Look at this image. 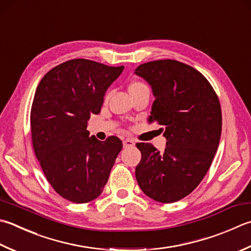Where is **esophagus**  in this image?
Returning a JSON list of instances; mask_svg holds the SVG:
<instances>
[{"label": "esophagus", "instance_id": "34e87169", "mask_svg": "<svg viewBox=\"0 0 251 251\" xmlns=\"http://www.w3.org/2000/svg\"><path fill=\"white\" fill-rule=\"evenodd\" d=\"M123 146H124V148H129V147H134L135 141L132 139H125L124 141H123Z\"/></svg>", "mask_w": 251, "mask_h": 251}]
</instances>
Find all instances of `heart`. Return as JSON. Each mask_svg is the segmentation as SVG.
I'll return each mask as SVG.
<instances>
[{
  "instance_id": "obj_1",
  "label": "heart",
  "mask_w": 251,
  "mask_h": 251,
  "mask_svg": "<svg viewBox=\"0 0 251 251\" xmlns=\"http://www.w3.org/2000/svg\"><path fill=\"white\" fill-rule=\"evenodd\" d=\"M144 86H145L144 83L138 82V81L132 82L131 85H130V87H129V92H130V91H132V90H135V89H138V88H141V87H144Z\"/></svg>"
}]
</instances>
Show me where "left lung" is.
I'll return each mask as SVG.
<instances>
[{"label": "left lung", "instance_id": "8db88e82", "mask_svg": "<svg viewBox=\"0 0 251 251\" xmlns=\"http://www.w3.org/2000/svg\"><path fill=\"white\" fill-rule=\"evenodd\" d=\"M135 74L151 86L155 100L148 121L162 126L166 138L164 152L136 145V179L151 199L175 202L197 187L212 163L222 131L219 98L202 74L178 61L141 64Z\"/></svg>", "mask_w": 251, "mask_h": 251}]
</instances>
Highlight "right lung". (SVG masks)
<instances>
[{
  "label": "right lung",
  "instance_id": "obj_1",
  "mask_svg": "<svg viewBox=\"0 0 251 251\" xmlns=\"http://www.w3.org/2000/svg\"><path fill=\"white\" fill-rule=\"evenodd\" d=\"M123 70L75 58L49 71L34 93V153L53 189L72 202L99 197L123 148L115 136L100 141L87 130L90 115L99 114L107 88Z\"/></svg>",
  "mask_w": 251,
  "mask_h": 251
}]
</instances>
